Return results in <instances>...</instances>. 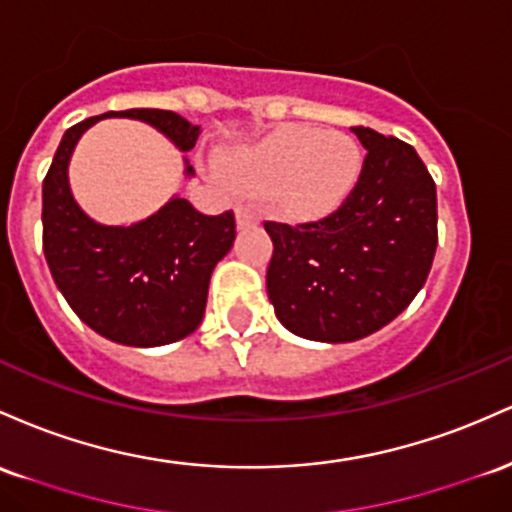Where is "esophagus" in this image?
Here are the masks:
<instances>
[{"mask_svg": "<svg viewBox=\"0 0 512 512\" xmlns=\"http://www.w3.org/2000/svg\"><path fill=\"white\" fill-rule=\"evenodd\" d=\"M237 225L241 229L258 225V212L254 208H246V205H239V208H237Z\"/></svg>", "mask_w": 512, "mask_h": 512, "instance_id": "obj_1", "label": "esophagus"}]
</instances>
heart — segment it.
<instances>
[{
	"mask_svg": "<svg viewBox=\"0 0 512 512\" xmlns=\"http://www.w3.org/2000/svg\"><path fill=\"white\" fill-rule=\"evenodd\" d=\"M237 191L261 195L280 215L312 222L346 203L360 176V147L341 130L285 125L220 159Z\"/></svg>",
	"mask_w": 512,
	"mask_h": 512,
	"instance_id": "b5f03b06",
	"label": "heart"
}]
</instances>
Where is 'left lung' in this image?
I'll list each match as a JSON object with an SVG mask.
<instances>
[{
    "label": "left lung",
    "instance_id": "left-lung-1",
    "mask_svg": "<svg viewBox=\"0 0 512 512\" xmlns=\"http://www.w3.org/2000/svg\"><path fill=\"white\" fill-rule=\"evenodd\" d=\"M367 149L346 203L307 225L266 222L275 317L295 336L350 343L380 331L426 283L438 246L435 183L416 149L350 128Z\"/></svg>",
    "mask_w": 512,
    "mask_h": 512
}]
</instances>
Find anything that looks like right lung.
I'll return each mask as SVG.
<instances>
[{"instance_id": "add662e5", "label": "right lung", "mask_w": 512, "mask_h": 512, "mask_svg": "<svg viewBox=\"0 0 512 512\" xmlns=\"http://www.w3.org/2000/svg\"><path fill=\"white\" fill-rule=\"evenodd\" d=\"M103 118L142 120L191 152L200 125L174 111L130 108L86 118L62 135L43 181V251L57 290L86 326L132 348L166 346L200 326L210 275L237 237L234 212L203 215L174 195L132 225H101L79 208L70 188V159L79 137ZM183 174L193 166L183 157Z\"/></svg>"}]
</instances>
